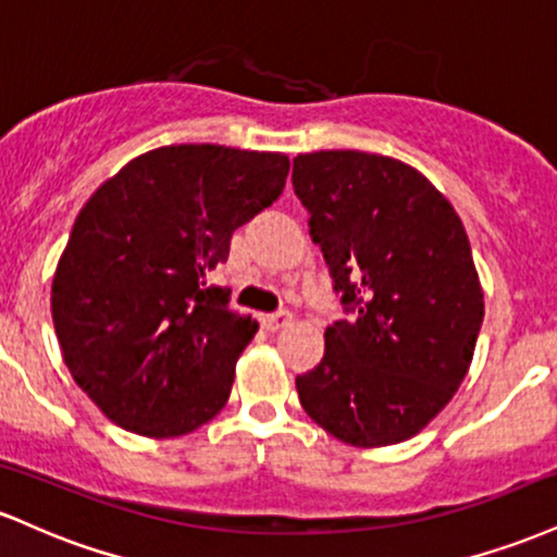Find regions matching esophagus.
I'll use <instances>...</instances> for the list:
<instances>
[{"instance_id": "obj_1", "label": "esophagus", "mask_w": 557, "mask_h": 557, "mask_svg": "<svg viewBox=\"0 0 557 557\" xmlns=\"http://www.w3.org/2000/svg\"><path fill=\"white\" fill-rule=\"evenodd\" d=\"M290 319H293V314L290 311H274V314H264L261 317V324H264L267 330H283V327H287V324H290Z\"/></svg>"}]
</instances>
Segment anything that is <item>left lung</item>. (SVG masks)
<instances>
[{
  "label": "left lung",
  "instance_id": "left-lung-1",
  "mask_svg": "<svg viewBox=\"0 0 557 557\" xmlns=\"http://www.w3.org/2000/svg\"><path fill=\"white\" fill-rule=\"evenodd\" d=\"M311 240L350 319L296 376L304 411L332 437L382 447L413 437L461 387L484 293L461 216L400 159L314 151L293 159Z\"/></svg>",
  "mask_w": 557,
  "mask_h": 557
}]
</instances>
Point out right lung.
Returning a JSON list of instances; mask_svg holds the SVG:
<instances>
[{
	"instance_id": "1",
	"label": "right lung",
	"mask_w": 557,
	"mask_h": 557,
	"mask_svg": "<svg viewBox=\"0 0 557 557\" xmlns=\"http://www.w3.org/2000/svg\"><path fill=\"white\" fill-rule=\"evenodd\" d=\"M277 151L181 144L96 188L57 264L52 319L75 385L114 424L181 437L222 411L259 324L207 287L230 238L283 194Z\"/></svg>"
}]
</instances>
